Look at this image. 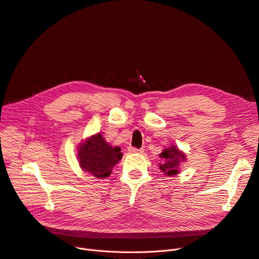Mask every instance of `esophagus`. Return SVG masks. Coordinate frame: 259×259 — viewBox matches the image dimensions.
Masks as SVG:
<instances>
[{
  "instance_id": "34e87169",
  "label": "esophagus",
  "mask_w": 259,
  "mask_h": 259,
  "mask_svg": "<svg viewBox=\"0 0 259 259\" xmlns=\"http://www.w3.org/2000/svg\"><path fill=\"white\" fill-rule=\"evenodd\" d=\"M128 150L130 152H132V154H136V152H138V154H142L143 151H144V149L143 148H136V147H128Z\"/></svg>"
}]
</instances>
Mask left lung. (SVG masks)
<instances>
[{"instance_id":"1","label":"left lung","mask_w":259,"mask_h":259,"mask_svg":"<svg viewBox=\"0 0 259 259\" xmlns=\"http://www.w3.org/2000/svg\"><path fill=\"white\" fill-rule=\"evenodd\" d=\"M160 158L163 159L164 162L160 164L159 168L166 176H175L179 173V165L181 162L186 160V155L183 151L179 150L177 146L174 145L165 148L163 152H161Z\"/></svg>"}]
</instances>
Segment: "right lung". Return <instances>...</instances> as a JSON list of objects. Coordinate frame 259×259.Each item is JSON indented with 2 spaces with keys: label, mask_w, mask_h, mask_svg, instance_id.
<instances>
[{
  "label": "right lung",
  "mask_w": 259,
  "mask_h": 259,
  "mask_svg": "<svg viewBox=\"0 0 259 259\" xmlns=\"http://www.w3.org/2000/svg\"><path fill=\"white\" fill-rule=\"evenodd\" d=\"M119 147H112L101 133L82 142L78 147V160L81 168L98 179L109 177L112 168L121 160Z\"/></svg>",
  "instance_id": "obj_1"
}]
</instances>
